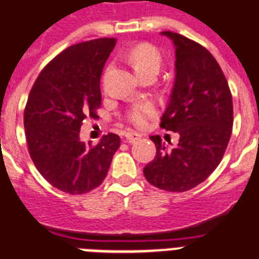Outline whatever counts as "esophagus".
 I'll return each instance as SVG.
<instances>
[{
  "instance_id": "obj_1",
  "label": "esophagus",
  "mask_w": 259,
  "mask_h": 259,
  "mask_svg": "<svg viewBox=\"0 0 259 259\" xmlns=\"http://www.w3.org/2000/svg\"><path fill=\"white\" fill-rule=\"evenodd\" d=\"M141 138V135L138 134V132H134V131H128L125 132V140L128 143H134V141L139 140Z\"/></svg>"
}]
</instances>
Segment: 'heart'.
<instances>
[{"label": "heart", "instance_id": "obj_1", "mask_svg": "<svg viewBox=\"0 0 259 259\" xmlns=\"http://www.w3.org/2000/svg\"><path fill=\"white\" fill-rule=\"evenodd\" d=\"M127 60L134 66L135 72L139 76H144L147 73H158L162 56L160 51L154 46L148 43L136 44L128 51ZM157 115V107L153 102H141L132 106L127 111V120L131 124L141 128L148 124V121Z\"/></svg>", "mask_w": 259, "mask_h": 259}]
</instances>
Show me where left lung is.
Segmentation results:
<instances>
[{
  "instance_id": "obj_1",
  "label": "left lung",
  "mask_w": 259,
  "mask_h": 259,
  "mask_svg": "<svg viewBox=\"0 0 259 259\" xmlns=\"http://www.w3.org/2000/svg\"><path fill=\"white\" fill-rule=\"evenodd\" d=\"M176 47V81L161 128L180 135L171 149L158 135L154 160L144 167L153 186L171 193L194 189L218 167L228 147L233 102L222 68L203 46L183 35L163 31Z\"/></svg>"
}]
</instances>
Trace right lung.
Listing matches in <instances>:
<instances>
[{
	"label": "right lung",
	"mask_w": 259,
	"mask_h": 259,
	"mask_svg": "<svg viewBox=\"0 0 259 259\" xmlns=\"http://www.w3.org/2000/svg\"><path fill=\"white\" fill-rule=\"evenodd\" d=\"M115 43L101 37L64 50L37 76L24 108L31 160L52 186L72 195L98 187L120 147L115 134L97 145L79 140L82 121L96 118L101 107L99 81Z\"/></svg>",
	"instance_id": "add662e5"
}]
</instances>
